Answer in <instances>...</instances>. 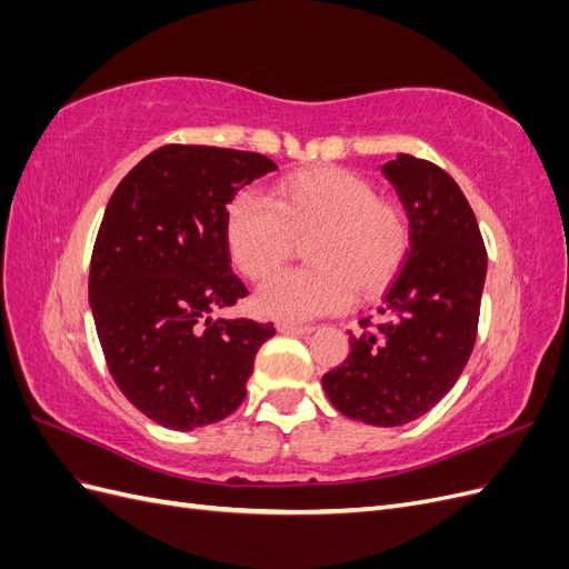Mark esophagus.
Masks as SVG:
<instances>
[{
    "label": "esophagus",
    "instance_id": "esophagus-1",
    "mask_svg": "<svg viewBox=\"0 0 569 569\" xmlns=\"http://www.w3.org/2000/svg\"><path fill=\"white\" fill-rule=\"evenodd\" d=\"M313 327L308 325H297V322H278V332L282 335H308Z\"/></svg>",
    "mask_w": 569,
    "mask_h": 569
}]
</instances>
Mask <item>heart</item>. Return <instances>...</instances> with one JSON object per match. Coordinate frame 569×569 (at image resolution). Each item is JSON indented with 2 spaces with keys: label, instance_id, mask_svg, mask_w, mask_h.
I'll return each mask as SVG.
<instances>
[{
  "label": "heart",
  "instance_id": "1",
  "mask_svg": "<svg viewBox=\"0 0 569 569\" xmlns=\"http://www.w3.org/2000/svg\"><path fill=\"white\" fill-rule=\"evenodd\" d=\"M226 244L237 270L261 282L299 244L311 263L274 274L256 297L268 318L311 320L380 297L410 249L406 213L341 168H313L272 187L270 201L239 194L226 211Z\"/></svg>",
  "mask_w": 569,
  "mask_h": 569
}]
</instances>
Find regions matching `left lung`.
Masks as SVG:
<instances>
[{"instance_id": "obj_1", "label": "left lung", "mask_w": 569, "mask_h": 569, "mask_svg": "<svg viewBox=\"0 0 569 569\" xmlns=\"http://www.w3.org/2000/svg\"><path fill=\"white\" fill-rule=\"evenodd\" d=\"M410 222V249L377 313L360 320L343 363L322 375L332 406L351 420L399 427L453 389L477 339L487 249L456 180L399 153L382 166Z\"/></svg>"}]
</instances>
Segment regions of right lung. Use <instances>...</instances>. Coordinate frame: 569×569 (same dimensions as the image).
<instances>
[{"label": "right lung", "instance_id": "add662e5", "mask_svg": "<svg viewBox=\"0 0 569 569\" xmlns=\"http://www.w3.org/2000/svg\"><path fill=\"white\" fill-rule=\"evenodd\" d=\"M270 170L253 151L166 144L120 180L90 263V306L109 372L161 427L189 432L242 406L272 322L216 318L249 291L230 268L228 203Z\"/></svg>", "mask_w": 569, "mask_h": 569}]
</instances>
